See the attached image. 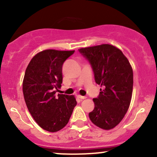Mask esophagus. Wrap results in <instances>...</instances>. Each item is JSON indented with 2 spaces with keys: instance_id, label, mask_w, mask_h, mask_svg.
Segmentation results:
<instances>
[{
  "instance_id": "esophagus-1",
  "label": "esophagus",
  "mask_w": 157,
  "mask_h": 157,
  "mask_svg": "<svg viewBox=\"0 0 157 157\" xmlns=\"http://www.w3.org/2000/svg\"><path fill=\"white\" fill-rule=\"evenodd\" d=\"M77 97H78V98H80V100H84V99L86 98V96H81V95H80V94L77 95Z\"/></svg>"
}]
</instances>
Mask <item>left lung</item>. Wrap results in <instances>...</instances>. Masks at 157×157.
Returning <instances> with one entry per match:
<instances>
[{
    "label": "left lung",
    "instance_id": "left-lung-1",
    "mask_svg": "<svg viewBox=\"0 0 157 157\" xmlns=\"http://www.w3.org/2000/svg\"><path fill=\"white\" fill-rule=\"evenodd\" d=\"M92 68L96 83L103 87L94 109L89 113L91 121L100 128L112 129L122 121L132 97L133 70L121 50L109 44L79 49Z\"/></svg>",
    "mask_w": 157,
    "mask_h": 157
}]
</instances>
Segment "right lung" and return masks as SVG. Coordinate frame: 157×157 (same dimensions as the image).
<instances>
[{
	"label": "right lung",
	"mask_w": 157,
	"mask_h": 157,
	"mask_svg": "<svg viewBox=\"0 0 157 157\" xmlns=\"http://www.w3.org/2000/svg\"><path fill=\"white\" fill-rule=\"evenodd\" d=\"M75 51L47 49L34 56L23 81L25 102L35 121L49 132L67 125L77 105L74 95L55 96L63 82L62 67Z\"/></svg>",
	"instance_id": "obj_1"
}]
</instances>
